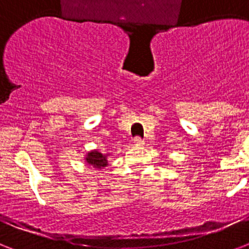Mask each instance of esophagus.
I'll return each mask as SVG.
<instances>
[{"label": "esophagus", "instance_id": "34e87169", "mask_svg": "<svg viewBox=\"0 0 249 249\" xmlns=\"http://www.w3.org/2000/svg\"><path fill=\"white\" fill-rule=\"evenodd\" d=\"M144 144V141L142 140V138H140V137H136L134 138V146H137V147H142Z\"/></svg>", "mask_w": 249, "mask_h": 249}]
</instances>
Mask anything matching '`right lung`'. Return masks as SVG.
<instances>
[{"mask_svg":"<svg viewBox=\"0 0 249 249\" xmlns=\"http://www.w3.org/2000/svg\"><path fill=\"white\" fill-rule=\"evenodd\" d=\"M85 163L91 165L95 169H103L105 166L108 165V160H107V155H103L101 152H98L97 150L89 151L85 156Z\"/></svg>","mask_w":249,"mask_h":249,"instance_id":"obj_1","label":"right lung"}]
</instances>
